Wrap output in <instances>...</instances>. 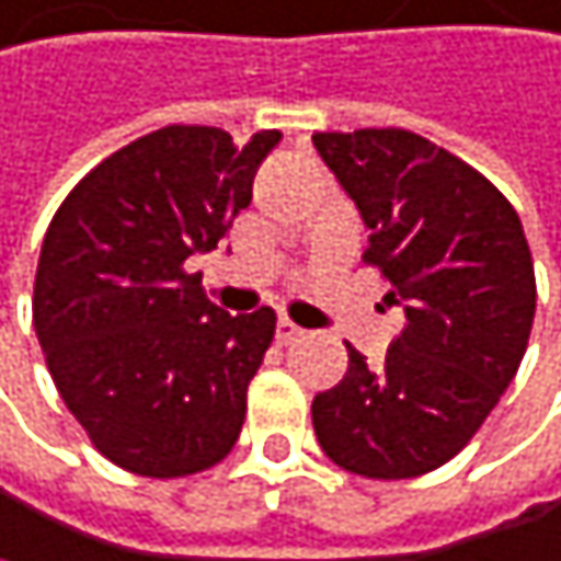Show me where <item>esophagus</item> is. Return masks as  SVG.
<instances>
[{
  "instance_id": "obj_1",
  "label": "esophagus",
  "mask_w": 561,
  "mask_h": 561,
  "mask_svg": "<svg viewBox=\"0 0 561 561\" xmlns=\"http://www.w3.org/2000/svg\"><path fill=\"white\" fill-rule=\"evenodd\" d=\"M275 332H278V339H283V342H296V339H302L306 335V329H299L293 319H278V325H275Z\"/></svg>"
}]
</instances>
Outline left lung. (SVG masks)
Returning <instances> with one entry per match:
<instances>
[{
	"instance_id": "1",
	"label": "left lung",
	"mask_w": 561,
	"mask_h": 561,
	"mask_svg": "<svg viewBox=\"0 0 561 561\" xmlns=\"http://www.w3.org/2000/svg\"><path fill=\"white\" fill-rule=\"evenodd\" d=\"M369 229L405 329L373 369L348 348L312 399L322 453L366 479H415L459 456L523 363L536 316L533 252L508 198L469 162L405 129L316 133Z\"/></svg>"
}]
</instances>
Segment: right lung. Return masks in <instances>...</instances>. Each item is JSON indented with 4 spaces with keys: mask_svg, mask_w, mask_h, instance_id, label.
<instances>
[{
    "mask_svg": "<svg viewBox=\"0 0 561 561\" xmlns=\"http://www.w3.org/2000/svg\"><path fill=\"white\" fill-rule=\"evenodd\" d=\"M278 139L156 129L102 159L49 222L32 325L62 402L118 469L179 479L236 446L275 312H222L185 262L252 203Z\"/></svg>",
    "mask_w": 561,
    "mask_h": 561,
    "instance_id": "add662e5",
    "label": "right lung"
}]
</instances>
